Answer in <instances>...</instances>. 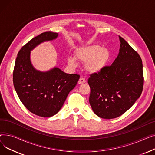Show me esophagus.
<instances>
[{"instance_id":"obj_1","label":"esophagus","mask_w":155,"mask_h":155,"mask_svg":"<svg viewBox=\"0 0 155 155\" xmlns=\"http://www.w3.org/2000/svg\"><path fill=\"white\" fill-rule=\"evenodd\" d=\"M85 78H83V77H80V79H79V80H78V84H84V83H85Z\"/></svg>"}]
</instances>
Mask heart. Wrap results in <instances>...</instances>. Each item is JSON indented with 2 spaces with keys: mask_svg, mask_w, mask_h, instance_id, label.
Instances as JSON below:
<instances>
[{
  "mask_svg": "<svg viewBox=\"0 0 155 155\" xmlns=\"http://www.w3.org/2000/svg\"><path fill=\"white\" fill-rule=\"evenodd\" d=\"M75 58L85 63V70L90 73H97L105 67L110 58V52L107 48L93 45L78 48L75 53ZM68 63L75 66L76 61L73 57H69Z\"/></svg>",
  "mask_w": 155,
  "mask_h": 155,
  "instance_id": "1",
  "label": "heart"
}]
</instances>
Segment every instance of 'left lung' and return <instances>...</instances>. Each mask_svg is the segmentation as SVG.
<instances>
[{
    "label": "left lung",
    "mask_w": 155,
    "mask_h": 155,
    "mask_svg": "<svg viewBox=\"0 0 155 155\" xmlns=\"http://www.w3.org/2000/svg\"><path fill=\"white\" fill-rule=\"evenodd\" d=\"M120 49L111 66L91 75L89 102L95 114L114 119L123 114L140 97L143 88L140 56L120 36Z\"/></svg>",
    "instance_id": "1"
}]
</instances>
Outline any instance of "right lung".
Segmentation results:
<instances>
[{
	"instance_id": "1",
	"label": "right lung",
	"mask_w": 155,
	"mask_h": 155,
	"mask_svg": "<svg viewBox=\"0 0 155 155\" xmlns=\"http://www.w3.org/2000/svg\"><path fill=\"white\" fill-rule=\"evenodd\" d=\"M58 36V33L49 31L31 39L19 51L14 68L13 84L20 101L31 112L43 117L59 112L80 78L79 75L68 74L58 67L41 71L32 64L31 51Z\"/></svg>"
}]
</instances>
